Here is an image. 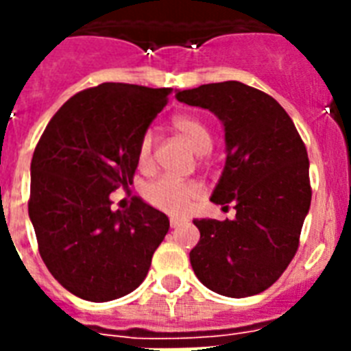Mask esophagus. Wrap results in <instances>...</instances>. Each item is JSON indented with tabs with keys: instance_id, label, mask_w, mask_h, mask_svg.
<instances>
[{
	"instance_id": "1",
	"label": "esophagus",
	"mask_w": 351,
	"mask_h": 351,
	"mask_svg": "<svg viewBox=\"0 0 351 351\" xmlns=\"http://www.w3.org/2000/svg\"><path fill=\"white\" fill-rule=\"evenodd\" d=\"M169 224H171V228H178V226L184 224V220L178 219V217H171Z\"/></svg>"
}]
</instances>
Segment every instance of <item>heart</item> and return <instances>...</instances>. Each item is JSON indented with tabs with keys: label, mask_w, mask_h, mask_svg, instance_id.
<instances>
[{
	"label": "heart",
	"mask_w": 351,
	"mask_h": 351,
	"mask_svg": "<svg viewBox=\"0 0 351 351\" xmlns=\"http://www.w3.org/2000/svg\"><path fill=\"white\" fill-rule=\"evenodd\" d=\"M171 129L184 138V142L197 154H208L213 147V136L208 123L195 114H176L171 120ZM153 153V138L145 134L138 147V162L140 165H149ZM147 202L160 211L171 215L186 213L191 202L200 195V187L195 182H180L175 178H158L151 182L143 191Z\"/></svg>",
	"instance_id": "b5f03b06"
}]
</instances>
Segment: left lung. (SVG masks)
<instances>
[{
	"label": "left lung",
	"instance_id": "obj_1",
	"mask_svg": "<svg viewBox=\"0 0 351 351\" xmlns=\"http://www.w3.org/2000/svg\"><path fill=\"white\" fill-rule=\"evenodd\" d=\"M176 100L222 121L226 164L211 202L237 209L233 220H193L200 231L189 253L193 271L224 297L261 293L295 256L310 211L304 143L277 100L240 82L176 90Z\"/></svg>",
	"mask_w": 351,
	"mask_h": 351
}]
</instances>
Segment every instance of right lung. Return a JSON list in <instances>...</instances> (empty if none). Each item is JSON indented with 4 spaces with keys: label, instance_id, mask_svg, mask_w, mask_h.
Returning a JSON list of instances; mask_svg holds the SVG:
<instances>
[{
    "label": "right lung",
    "instance_id": "1",
    "mask_svg": "<svg viewBox=\"0 0 351 351\" xmlns=\"http://www.w3.org/2000/svg\"><path fill=\"white\" fill-rule=\"evenodd\" d=\"M171 90L131 84L82 90L36 145L30 222L52 277L80 299L107 302L134 291L169 231V219L140 198L111 209V193L132 184L140 142Z\"/></svg>",
    "mask_w": 351,
    "mask_h": 351
}]
</instances>
